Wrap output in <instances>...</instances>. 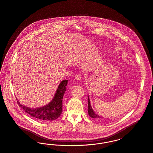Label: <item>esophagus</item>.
Masks as SVG:
<instances>
[{"label": "esophagus", "instance_id": "1", "mask_svg": "<svg viewBox=\"0 0 153 153\" xmlns=\"http://www.w3.org/2000/svg\"><path fill=\"white\" fill-rule=\"evenodd\" d=\"M75 79L76 80H80L81 79V76H80V73H77L76 75H75Z\"/></svg>", "mask_w": 153, "mask_h": 153}]
</instances>
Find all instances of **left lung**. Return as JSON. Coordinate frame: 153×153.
I'll use <instances>...</instances> for the list:
<instances>
[{
	"label": "left lung",
	"instance_id": "1",
	"mask_svg": "<svg viewBox=\"0 0 153 153\" xmlns=\"http://www.w3.org/2000/svg\"><path fill=\"white\" fill-rule=\"evenodd\" d=\"M88 114H89V115L93 118H94L96 120H101V121H103L102 120L103 119V118H102V117L94 113V112L93 111V110L92 109V106H91V102H90V99H89V97L88 96Z\"/></svg>",
	"mask_w": 153,
	"mask_h": 153
}]
</instances>
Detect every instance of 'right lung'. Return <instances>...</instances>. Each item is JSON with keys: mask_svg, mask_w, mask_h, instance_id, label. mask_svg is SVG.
Listing matches in <instances>:
<instances>
[{"mask_svg": "<svg viewBox=\"0 0 153 153\" xmlns=\"http://www.w3.org/2000/svg\"><path fill=\"white\" fill-rule=\"evenodd\" d=\"M67 82L68 80L61 81L53 99L50 103L44 106L34 109L22 105L18 100L17 103L26 113L34 118L49 121L55 120L60 116L62 113V97L66 91Z\"/></svg>", "mask_w": 153, "mask_h": 153, "instance_id": "obj_1", "label": "right lung"}]
</instances>
